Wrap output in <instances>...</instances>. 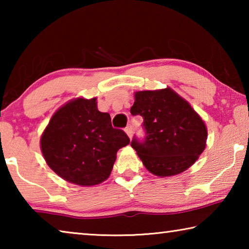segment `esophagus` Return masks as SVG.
Returning <instances> with one entry per match:
<instances>
[{
    "instance_id": "obj_1",
    "label": "esophagus",
    "mask_w": 249,
    "mask_h": 249,
    "mask_svg": "<svg viewBox=\"0 0 249 249\" xmlns=\"http://www.w3.org/2000/svg\"><path fill=\"white\" fill-rule=\"evenodd\" d=\"M125 132H126V134L128 135V137H129V138H132V136H133V127H132V125L128 124L127 126H126Z\"/></svg>"
}]
</instances>
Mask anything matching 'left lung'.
Listing matches in <instances>:
<instances>
[{"mask_svg": "<svg viewBox=\"0 0 249 249\" xmlns=\"http://www.w3.org/2000/svg\"><path fill=\"white\" fill-rule=\"evenodd\" d=\"M130 113L144 119L145 137L134 136L130 146L151 174L178 175L192 166L205 148L204 122L169 88L136 92Z\"/></svg>", "mask_w": 249, "mask_h": 249, "instance_id": "obj_1", "label": "left lung"}]
</instances>
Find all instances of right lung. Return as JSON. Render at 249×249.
<instances>
[{
  "label": "right lung",
  "mask_w": 249,
  "mask_h": 249,
  "mask_svg": "<svg viewBox=\"0 0 249 249\" xmlns=\"http://www.w3.org/2000/svg\"><path fill=\"white\" fill-rule=\"evenodd\" d=\"M129 144L124 130L113 128L96 99H77L54 113L41 136L47 165L71 183L99 184L108 178L117 150Z\"/></svg>",
  "instance_id": "obj_1"
}]
</instances>
